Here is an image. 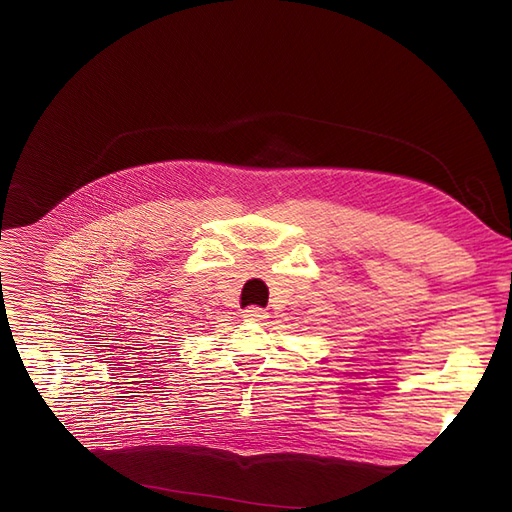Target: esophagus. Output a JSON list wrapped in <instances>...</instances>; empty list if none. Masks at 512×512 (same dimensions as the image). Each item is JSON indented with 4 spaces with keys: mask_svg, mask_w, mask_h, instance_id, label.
Returning a JSON list of instances; mask_svg holds the SVG:
<instances>
[{
    "mask_svg": "<svg viewBox=\"0 0 512 512\" xmlns=\"http://www.w3.org/2000/svg\"><path fill=\"white\" fill-rule=\"evenodd\" d=\"M242 317L248 321H264V319H268V312L259 306H250L242 312Z\"/></svg>",
    "mask_w": 512,
    "mask_h": 512,
    "instance_id": "1",
    "label": "esophagus"
}]
</instances>
